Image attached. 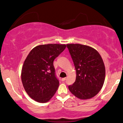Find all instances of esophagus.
I'll return each mask as SVG.
<instances>
[{
  "instance_id": "1",
  "label": "esophagus",
  "mask_w": 123,
  "mask_h": 123,
  "mask_svg": "<svg viewBox=\"0 0 123 123\" xmlns=\"http://www.w3.org/2000/svg\"><path fill=\"white\" fill-rule=\"evenodd\" d=\"M62 81H65L66 80V77H64V78H62Z\"/></svg>"
}]
</instances>
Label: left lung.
<instances>
[{
  "mask_svg": "<svg viewBox=\"0 0 123 123\" xmlns=\"http://www.w3.org/2000/svg\"><path fill=\"white\" fill-rule=\"evenodd\" d=\"M67 48L74 64L76 80L69 90L81 99H89L101 90L105 79V64L99 53L92 47L68 44Z\"/></svg>",
  "mask_w": 123,
  "mask_h": 123,
  "instance_id": "left-lung-1",
  "label": "left lung"
}]
</instances>
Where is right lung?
Segmentation results:
<instances>
[{
	"mask_svg": "<svg viewBox=\"0 0 123 123\" xmlns=\"http://www.w3.org/2000/svg\"><path fill=\"white\" fill-rule=\"evenodd\" d=\"M65 48V44H43L30 52L22 68L21 80L31 98L46 103L55 93L59 81L56 76L53 61Z\"/></svg>",
	"mask_w": 123,
	"mask_h": 123,
	"instance_id": "add662e5",
	"label": "right lung"
}]
</instances>
